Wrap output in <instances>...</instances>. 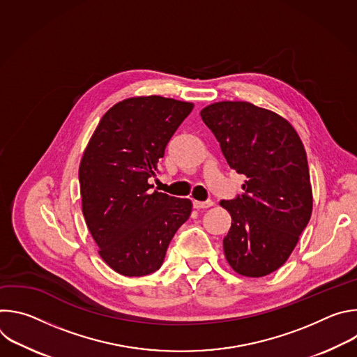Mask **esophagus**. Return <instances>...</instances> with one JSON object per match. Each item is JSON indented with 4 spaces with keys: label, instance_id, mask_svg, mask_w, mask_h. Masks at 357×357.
<instances>
[{
    "label": "esophagus",
    "instance_id": "1",
    "mask_svg": "<svg viewBox=\"0 0 357 357\" xmlns=\"http://www.w3.org/2000/svg\"><path fill=\"white\" fill-rule=\"evenodd\" d=\"M215 205V202L212 200H206V202H199V200H193V208L195 209H206Z\"/></svg>",
    "mask_w": 357,
    "mask_h": 357
}]
</instances>
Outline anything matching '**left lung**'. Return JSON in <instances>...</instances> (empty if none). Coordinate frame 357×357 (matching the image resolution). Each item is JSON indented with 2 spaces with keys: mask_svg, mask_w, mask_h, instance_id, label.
I'll use <instances>...</instances> for the list:
<instances>
[{
  "mask_svg": "<svg viewBox=\"0 0 357 357\" xmlns=\"http://www.w3.org/2000/svg\"><path fill=\"white\" fill-rule=\"evenodd\" d=\"M200 116L230 168L247 178L244 195L220 200L231 216L225 257L240 275H268L288 260L312 215L303 144L288 120L248 101H218Z\"/></svg>",
  "mask_w": 357,
  "mask_h": 357,
  "instance_id": "8db88e82",
  "label": "left lung"
}]
</instances>
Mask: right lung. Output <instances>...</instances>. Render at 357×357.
Segmentation results:
<instances>
[{
    "mask_svg": "<svg viewBox=\"0 0 357 357\" xmlns=\"http://www.w3.org/2000/svg\"><path fill=\"white\" fill-rule=\"evenodd\" d=\"M193 103L162 96L119 101L101 117L79 167L82 212L103 261L126 277L157 271L190 199L149 189L167 144Z\"/></svg>",
    "mask_w": 357,
    "mask_h": 357,
    "instance_id": "add662e5",
    "label": "right lung"
}]
</instances>
